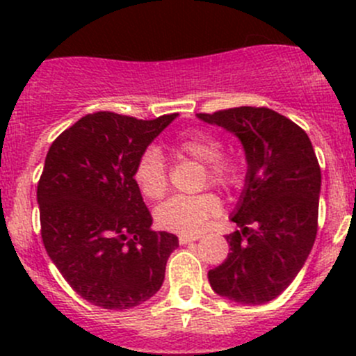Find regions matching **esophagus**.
Returning <instances> with one entry per match:
<instances>
[{"instance_id":"esophagus-1","label":"esophagus","mask_w":356,"mask_h":356,"mask_svg":"<svg viewBox=\"0 0 356 356\" xmlns=\"http://www.w3.org/2000/svg\"><path fill=\"white\" fill-rule=\"evenodd\" d=\"M198 239H201L200 234H195V236H184V234H181V236H179V243H181V245H188V243L198 241Z\"/></svg>"}]
</instances>
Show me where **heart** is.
Returning <instances> with one entry per match:
<instances>
[{"mask_svg": "<svg viewBox=\"0 0 356 356\" xmlns=\"http://www.w3.org/2000/svg\"><path fill=\"white\" fill-rule=\"evenodd\" d=\"M222 149L224 141L215 132L204 129L182 132L172 143L175 156L193 158L203 163L201 186L211 184L224 191H232L243 184L245 172L238 158L222 153ZM132 177L146 200L158 201L163 198L168 191V168L160 149L155 146L146 148L136 161ZM220 200L211 191L174 196L156 208L155 220L158 227L165 231L191 236L201 231L207 220L220 213Z\"/></svg>", "mask_w": 356, "mask_h": 356, "instance_id": "b5f03b06", "label": "heart"}]
</instances>
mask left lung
<instances>
[{
    "label": "left lung",
    "instance_id": "left-lung-1",
    "mask_svg": "<svg viewBox=\"0 0 356 356\" xmlns=\"http://www.w3.org/2000/svg\"><path fill=\"white\" fill-rule=\"evenodd\" d=\"M234 132L246 152V188L225 236L229 251L208 272L211 289L243 305L274 300L296 277L318 229L321 167L307 132L267 106L198 113Z\"/></svg>",
    "mask_w": 356,
    "mask_h": 356
}]
</instances>
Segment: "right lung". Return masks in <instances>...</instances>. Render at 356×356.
Instances as JSON below:
<instances>
[{
    "label": "right lung",
    "instance_id": "right-lung-1",
    "mask_svg": "<svg viewBox=\"0 0 356 356\" xmlns=\"http://www.w3.org/2000/svg\"><path fill=\"white\" fill-rule=\"evenodd\" d=\"M175 117L95 111L49 146L38 182L42 245L70 288L96 307H138L161 288L179 239L153 231L132 172Z\"/></svg>",
    "mask_w": 356,
    "mask_h": 356
}]
</instances>
